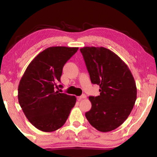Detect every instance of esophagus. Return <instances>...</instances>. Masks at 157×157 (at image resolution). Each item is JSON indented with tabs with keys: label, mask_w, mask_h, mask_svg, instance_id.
Here are the masks:
<instances>
[{
	"label": "esophagus",
	"mask_w": 157,
	"mask_h": 157,
	"mask_svg": "<svg viewBox=\"0 0 157 157\" xmlns=\"http://www.w3.org/2000/svg\"><path fill=\"white\" fill-rule=\"evenodd\" d=\"M86 98V95H85V94H83V95H82L81 96L78 97V100L79 101H81L82 99H85V98Z\"/></svg>",
	"instance_id": "obj_1"
}]
</instances>
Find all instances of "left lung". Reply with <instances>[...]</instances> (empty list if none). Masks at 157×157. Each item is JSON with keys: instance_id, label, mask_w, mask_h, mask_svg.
Here are the masks:
<instances>
[{"instance_id": "1", "label": "left lung", "mask_w": 157, "mask_h": 157, "mask_svg": "<svg viewBox=\"0 0 157 157\" xmlns=\"http://www.w3.org/2000/svg\"><path fill=\"white\" fill-rule=\"evenodd\" d=\"M93 84L100 86V95L89 97L91 109L85 113L89 123L102 132L121 125L131 113L137 89L128 66L104 47L80 48Z\"/></svg>"}]
</instances>
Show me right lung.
<instances>
[{
    "label": "right lung",
    "instance_id": "1",
    "mask_svg": "<svg viewBox=\"0 0 157 157\" xmlns=\"http://www.w3.org/2000/svg\"><path fill=\"white\" fill-rule=\"evenodd\" d=\"M78 48L53 46L34 58L21 78L18 100L30 123L42 132L62 127L75 106L76 97L55 91L62 87V69Z\"/></svg>",
    "mask_w": 157,
    "mask_h": 157
}]
</instances>
